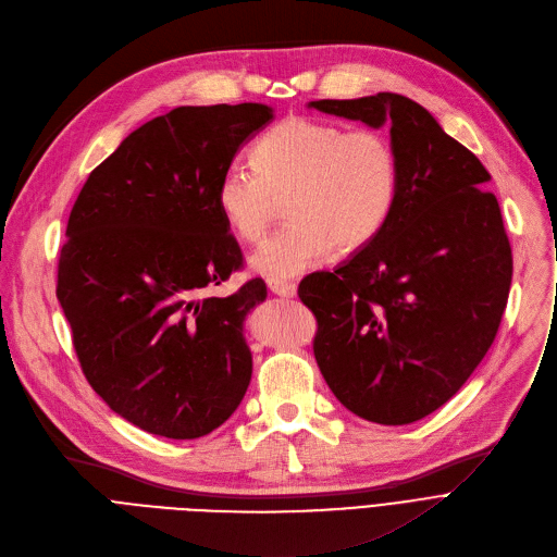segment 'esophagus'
Masks as SVG:
<instances>
[{
	"instance_id": "1",
	"label": "esophagus",
	"mask_w": 557,
	"mask_h": 557,
	"mask_svg": "<svg viewBox=\"0 0 557 557\" xmlns=\"http://www.w3.org/2000/svg\"><path fill=\"white\" fill-rule=\"evenodd\" d=\"M268 287L272 294H276V297H283V299H292L294 294H297V285L294 283H287V281H268Z\"/></svg>"
}]
</instances>
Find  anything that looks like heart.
<instances>
[{
  "label": "heart",
  "mask_w": 557,
  "mask_h": 557,
  "mask_svg": "<svg viewBox=\"0 0 557 557\" xmlns=\"http://www.w3.org/2000/svg\"><path fill=\"white\" fill-rule=\"evenodd\" d=\"M256 169L232 163L215 184V207L232 232L256 243L274 215V198L289 193L287 218L249 256L268 278H294L323 263L337 247L369 245L398 198V157L375 129L287 116L258 141Z\"/></svg>",
  "instance_id": "1"
}]
</instances>
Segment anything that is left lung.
<instances>
[{"label":"left lung","mask_w":557,"mask_h":557,"mask_svg":"<svg viewBox=\"0 0 557 557\" xmlns=\"http://www.w3.org/2000/svg\"><path fill=\"white\" fill-rule=\"evenodd\" d=\"M325 114L388 125L398 198L382 232L335 272L301 281L314 357L335 398L377 424L443 407L493 346L512 253L483 163L400 94L310 101Z\"/></svg>","instance_id":"obj_1"}]
</instances>
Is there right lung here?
Segmentation results:
<instances>
[{"label":"right lung","mask_w":557,"mask_h":557,"mask_svg":"<svg viewBox=\"0 0 557 557\" xmlns=\"http://www.w3.org/2000/svg\"><path fill=\"white\" fill-rule=\"evenodd\" d=\"M272 119L263 103L175 108L129 133L72 209L58 301L91 388L148 434L207 436L245 398V319L268 287L202 294L243 265L215 184Z\"/></svg>","instance_id":"right-lung-1"}]
</instances>
